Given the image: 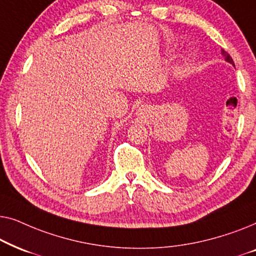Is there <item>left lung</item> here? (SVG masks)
I'll return each instance as SVG.
<instances>
[{
  "mask_svg": "<svg viewBox=\"0 0 256 256\" xmlns=\"http://www.w3.org/2000/svg\"><path fill=\"white\" fill-rule=\"evenodd\" d=\"M222 54L224 57H225V60H226V62H228L230 64H232V65L234 66V62H233L232 57H230V56L228 54H227V52H226L225 50H222Z\"/></svg>",
  "mask_w": 256,
  "mask_h": 256,
  "instance_id": "obj_1",
  "label": "left lung"
}]
</instances>
